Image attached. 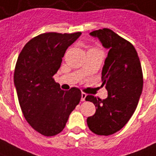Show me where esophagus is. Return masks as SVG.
Instances as JSON below:
<instances>
[{"mask_svg":"<svg viewBox=\"0 0 156 156\" xmlns=\"http://www.w3.org/2000/svg\"><path fill=\"white\" fill-rule=\"evenodd\" d=\"M87 95L85 94V93H83V92H82V94H81V101H85V98H86Z\"/></svg>","mask_w":156,"mask_h":156,"instance_id":"1","label":"esophagus"}]
</instances>
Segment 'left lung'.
<instances>
[{"instance_id": "left-lung-1", "label": "left lung", "mask_w": 156, "mask_h": 156, "mask_svg": "<svg viewBox=\"0 0 156 156\" xmlns=\"http://www.w3.org/2000/svg\"><path fill=\"white\" fill-rule=\"evenodd\" d=\"M108 49L101 72V86L108 97L101 100L87 96L85 100L96 106V113L87 119L90 130L108 136L126 126L134 114L143 90V72L135 48L112 30L104 28L90 33Z\"/></svg>"}]
</instances>
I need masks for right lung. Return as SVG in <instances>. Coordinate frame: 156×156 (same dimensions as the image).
<instances>
[{"instance_id":"obj_1","label":"right lung","mask_w":156,"mask_h":156,"mask_svg":"<svg viewBox=\"0 0 156 156\" xmlns=\"http://www.w3.org/2000/svg\"><path fill=\"white\" fill-rule=\"evenodd\" d=\"M81 32H48L30 40L16 63L13 82L22 113L34 130L51 136L63 131L81 99L80 90L64 91L54 79L67 48Z\"/></svg>"}]
</instances>
